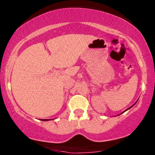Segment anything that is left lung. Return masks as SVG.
<instances>
[{"label": "left lung", "instance_id": "obj_1", "mask_svg": "<svg viewBox=\"0 0 155 155\" xmlns=\"http://www.w3.org/2000/svg\"><path fill=\"white\" fill-rule=\"evenodd\" d=\"M135 104H136V103H135V104H133V106H130V108H127V109H126V110H125V111H123V112H122V113H124V111H127V110H128V109H129V108H131V107H133V106H134V105H135Z\"/></svg>", "mask_w": 155, "mask_h": 155}]
</instances>
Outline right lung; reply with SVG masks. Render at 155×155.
<instances>
[{"label": "right lung", "mask_w": 155, "mask_h": 155, "mask_svg": "<svg viewBox=\"0 0 155 155\" xmlns=\"http://www.w3.org/2000/svg\"><path fill=\"white\" fill-rule=\"evenodd\" d=\"M52 119H49V120H41L42 121H48V120H51Z\"/></svg>", "instance_id": "obj_1"}]
</instances>
